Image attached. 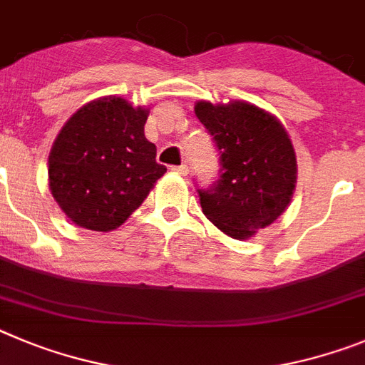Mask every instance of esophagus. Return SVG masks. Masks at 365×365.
Returning <instances> with one entry per match:
<instances>
[{"instance_id": "obj_1", "label": "esophagus", "mask_w": 365, "mask_h": 365, "mask_svg": "<svg viewBox=\"0 0 365 365\" xmlns=\"http://www.w3.org/2000/svg\"><path fill=\"white\" fill-rule=\"evenodd\" d=\"M173 170H175V173H178V175H182V176H187V173H189V167H187L185 163H182V165H176V167H173Z\"/></svg>"}]
</instances>
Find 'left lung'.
Here are the masks:
<instances>
[{
    "label": "left lung",
    "mask_w": 365,
    "mask_h": 365,
    "mask_svg": "<svg viewBox=\"0 0 365 365\" xmlns=\"http://www.w3.org/2000/svg\"><path fill=\"white\" fill-rule=\"evenodd\" d=\"M195 113L220 150V178L198 189L202 211L220 231L245 240L287 209L297 154L287 130L267 110L229 101H198Z\"/></svg>",
    "instance_id": "1"
}]
</instances>
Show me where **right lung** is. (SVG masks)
Masks as SVG:
<instances>
[{
  "label": "right lung",
  "instance_id": "obj_1",
  "mask_svg": "<svg viewBox=\"0 0 365 365\" xmlns=\"http://www.w3.org/2000/svg\"><path fill=\"white\" fill-rule=\"evenodd\" d=\"M149 110L123 98L88 101L72 114L48 154V187L61 211L91 231L120 227L167 173L145 138Z\"/></svg>",
  "mask_w": 365,
  "mask_h": 365
}]
</instances>
